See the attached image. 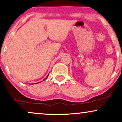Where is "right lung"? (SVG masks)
<instances>
[{"mask_svg": "<svg viewBox=\"0 0 122 122\" xmlns=\"http://www.w3.org/2000/svg\"><path fill=\"white\" fill-rule=\"evenodd\" d=\"M47 79V77H46V78H45V79ZM45 79H44V80H43V81H44V80H45ZM35 84H37V83H35Z\"/></svg>", "mask_w": 122, "mask_h": 122, "instance_id": "obj_1", "label": "right lung"}]
</instances>
